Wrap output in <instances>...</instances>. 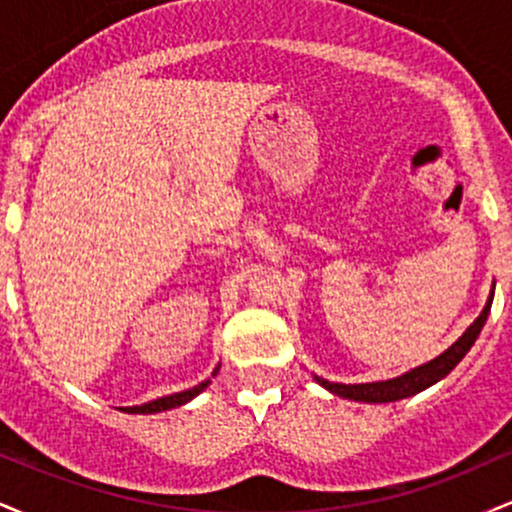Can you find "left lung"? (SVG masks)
I'll list each match as a JSON object with an SVG mask.
<instances>
[{"label": "left lung", "instance_id": "8db88e82", "mask_svg": "<svg viewBox=\"0 0 512 512\" xmlns=\"http://www.w3.org/2000/svg\"><path fill=\"white\" fill-rule=\"evenodd\" d=\"M491 303H493V291H491L489 301H486V305H484V310H481V315L467 327V330H464L462 337L457 339L450 349H445L443 354L433 358V361L424 363V366L411 368L409 373L399 375V378L380 380V383H361V385L330 383V380L317 378V375H315V380L325 387V390H330V392H334V395H339L344 399H354V402L383 404V402H397V399L416 395V392L426 390V387L436 385L438 380H443L445 375H448L464 356H467V351L472 349L474 342H477L481 327L486 325V317H489V313H491Z\"/></svg>", "mask_w": 512, "mask_h": 512}]
</instances>
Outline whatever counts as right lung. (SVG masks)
Wrapping results in <instances>:
<instances>
[{"label": "right lung", "mask_w": 512, "mask_h": 512, "mask_svg": "<svg viewBox=\"0 0 512 512\" xmlns=\"http://www.w3.org/2000/svg\"><path fill=\"white\" fill-rule=\"evenodd\" d=\"M216 373H219V366H216V370H214V375ZM209 383H211V380H204V383L190 387V390H185V392H175V395L158 397V399H154V402L142 404V407H125L122 411H127V414H156V411H168V409L182 407V404H187L190 399H195L199 392L207 390Z\"/></svg>", "instance_id": "1"}]
</instances>
